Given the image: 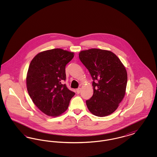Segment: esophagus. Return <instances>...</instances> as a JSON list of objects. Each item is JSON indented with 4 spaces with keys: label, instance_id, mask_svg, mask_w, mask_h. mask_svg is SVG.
Here are the masks:
<instances>
[{
    "label": "esophagus",
    "instance_id": "1",
    "mask_svg": "<svg viewBox=\"0 0 157 157\" xmlns=\"http://www.w3.org/2000/svg\"><path fill=\"white\" fill-rule=\"evenodd\" d=\"M81 90V88H78V89H76V92L77 94H79Z\"/></svg>",
    "mask_w": 157,
    "mask_h": 157
}]
</instances>
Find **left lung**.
<instances>
[{"mask_svg":"<svg viewBox=\"0 0 157 157\" xmlns=\"http://www.w3.org/2000/svg\"><path fill=\"white\" fill-rule=\"evenodd\" d=\"M79 57L94 81V94L86 101L93 115L103 117L115 112L125 97L127 72L125 66L113 53L100 49L81 51Z\"/></svg>","mask_w":157,"mask_h":157,"instance_id":"1","label":"left lung"}]
</instances>
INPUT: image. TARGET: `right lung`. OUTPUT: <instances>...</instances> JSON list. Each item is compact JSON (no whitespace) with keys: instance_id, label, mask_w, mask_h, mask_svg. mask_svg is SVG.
Wrapping results in <instances>:
<instances>
[{"instance_id":"1","label":"right lung","mask_w":157,"mask_h":157,"mask_svg":"<svg viewBox=\"0 0 157 157\" xmlns=\"http://www.w3.org/2000/svg\"><path fill=\"white\" fill-rule=\"evenodd\" d=\"M74 56L73 52L56 48L37 53L30 62L27 90L33 102L48 116L62 115L75 95L62 83L66 79L65 67Z\"/></svg>"}]
</instances>
